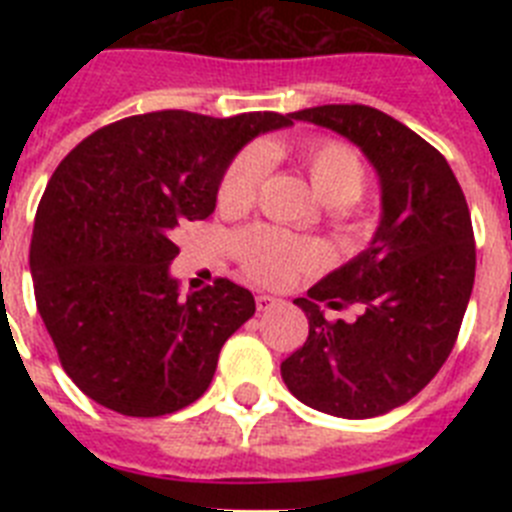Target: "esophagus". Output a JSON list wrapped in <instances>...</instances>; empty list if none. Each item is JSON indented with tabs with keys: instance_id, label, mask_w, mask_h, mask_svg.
<instances>
[{
	"instance_id": "1",
	"label": "esophagus",
	"mask_w": 512,
	"mask_h": 512,
	"mask_svg": "<svg viewBox=\"0 0 512 512\" xmlns=\"http://www.w3.org/2000/svg\"><path fill=\"white\" fill-rule=\"evenodd\" d=\"M277 297H271V295H266V292H259V295H256V307H259V312H266V310H271V307L277 305Z\"/></svg>"
}]
</instances>
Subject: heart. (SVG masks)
I'll list each match as a JSON object with an SVG mask.
<instances>
[{"label":"heart","mask_w":512,"mask_h":512,"mask_svg":"<svg viewBox=\"0 0 512 512\" xmlns=\"http://www.w3.org/2000/svg\"><path fill=\"white\" fill-rule=\"evenodd\" d=\"M302 164L310 176L312 189L318 192L325 205H351L364 189V164L356 151H351L341 140L323 138L307 143L302 148ZM269 169L271 151L264 143L243 148L220 179V187H217L220 207L241 210L251 205ZM235 253L253 279L269 284L287 282L297 269L320 261V248L315 243L300 241L295 235L271 228H253L238 235Z\"/></svg>","instance_id":"heart-1"}]
</instances>
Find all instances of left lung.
<instances>
[{"label": "left lung", "instance_id": "1", "mask_svg": "<svg viewBox=\"0 0 512 512\" xmlns=\"http://www.w3.org/2000/svg\"><path fill=\"white\" fill-rule=\"evenodd\" d=\"M292 117L359 146L379 176L382 215L359 256L295 300L310 333L282 361V379L320 413L374 418L413 400L449 359L472 297V217L446 158L395 117L366 104ZM320 304H359L362 315L330 324Z\"/></svg>", "mask_w": 512, "mask_h": 512}]
</instances>
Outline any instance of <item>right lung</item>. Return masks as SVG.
I'll return each mask as SVG.
<instances>
[{"mask_svg": "<svg viewBox=\"0 0 512 512\" xmlns=\"http://www.w3.org/2000/svg\"><path fill=\"white\" fill-rule=\"evenodd\" d=\"M292 115L161 110L84 138L53 171L30 243L35 302L61 366L102 408L158 418L200 400L253 312L230 279L179 297L174 228L215 212L225 169Z\"/></svg>", "mask_w": 512, "mask_h": 512, "instance_id": "obj_1", "label": "right lung"}]
</instances>
